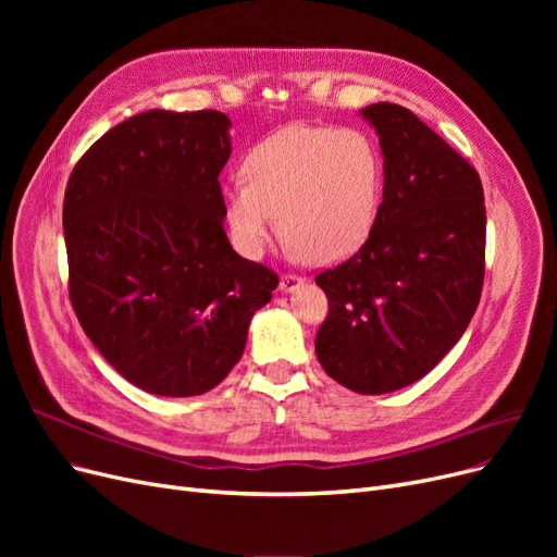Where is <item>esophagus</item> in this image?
<instances>
[{"label": "esophagus", "instance_id": "1", "mask_svg": "<svg viewBox=\"0 0 557 557\" xmlns=\"http://www.w3.org/2000/svg\"><path fill=\"white\" fill-rule=\"evenodd\" d=\"M301 285H305V278L295 276V274H285V276H281L278 288H281V293H295L301 288Z\"/></svg>", "mask_w": 557, "mask_h": 557}]
</instances>
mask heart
<instances>
[{
	"label": "heart",
	"instance_id": "1",
	"mask_svg": "<svg viewBox=\"0 0 557 557\" xmlns=\"http://www.w3.org/2000/svg\"><path fill=\"white\" fill-rule=\"evenodd\" d=\"M244 176L221 199L246 258H260L281 230L309 262H342L369 237L383 199L381 153L356 127H283L248 150Z\"/></svg>",
	"mask_w": 557,
	"mask_h": 557
}]
</instances>
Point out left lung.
<instances>
[{
  "instance_id": "1",
  "label": "left lung",
  "mask_w": 557,
  "mask_h": 557,
  "mask_svg": "<svg viewBox=\"0 0 557 557\" xmlns=\"http://www.w3.org/2000/svg\"><path fill=\"white\" fill-rule=\"evenodd\" d=\"M379 134L383 201L364 246L318 274L330 313L315 336L325 372L360 395L423 379L474 315L485 262L483 185L465 158L399 104L360 109Z\"/></svg>"
}]
</instances>
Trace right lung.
I'll return each mask as SVG.
<instances>
[{"label":"right lung","mask_w":557,"mask_h":557,"mask_svg":"<svg viewBox=\"0 0 557 557\" xmlns=\"http://www.w3.org/2000/svg\"><path fill=\"white\" fill-rule=\"evenodd\" d=\"M221 111H144L78 160L64 193L70 297L95 348L160 397L209 393L244 356L278 278L234 252Z\"/></svg>","instance_id":"obj_1"}]
</instances>
